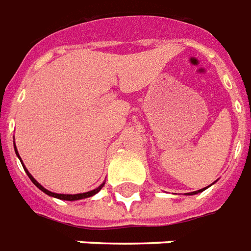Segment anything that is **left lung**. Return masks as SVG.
<instances>
[{"instance_id": "left-lung-1", "label": "left lung", "mask_w": 251, "mask_h": 251, "mask_svg": "<svg viewBox=\"0 0 251 251\" xmlns=\"http://www.w3.org/2000/svg\"><path fill=\"white\" fill-rule=\"evenodd\" d=\"M215 182H217V180H215ZM215 182H214V183H215ZM214 183H211L210 185H213ZM210 185H207V187H210ZM207 187H205V188H202V189H199V191H195V192H189V193H187V195H188V196H189V195H191V196H192V195H197V193H200V192H202V191H205V189H206Z\"/></svg>"}]
</instances>
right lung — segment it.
<instances>
[{
    "instance_id": "right-lung-1",
    "label": "right lung",
    "mask_w": 251,
    "mask_h": 251,
    "mask_svg": "<svg viewBox=\"0 0 251 251\" xmlns=\"http://www.w3.org/2000/svg\"><path fill=\"white\" fill-rule=\"evenodd\" d=\"M14 146H15V143H14ZM14 148H15V153H16V156H18V157H19L20 162H22V165H23L24 170H25L26 175H28V176H29L30 180H32V183H33V184L36 185V187H37V188H40L41 191H42V192L46 193V195H48V196L55 197V199H59V200H66V201H76V200L87 199V197H91V196H94V195H97V193L99 192V191H100L101 188H103V185L105 184V182H103V183H101L100 185H99V187H98V188L93 189V191H89V192H85V193H77V195H64V193H55V192H51V191H49V189L44 188V187H42V185H41L40 183H38L37 180H36V179L33 178V176H32V174H30V173L28 172V170H26L25 166H24L23 161H22V158H20L19 153H18V150H16V147H14Z\"/></svg>"
}]
</instances>
